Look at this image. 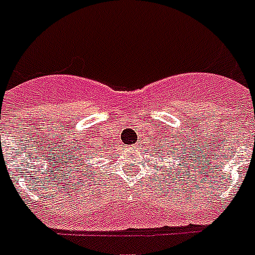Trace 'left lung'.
I'll use <instances>...</instances> for the list:
<instances>
[{
	"label": "left lung",
	"instance_id": "8db88e82",
	"mask_svg": "<svg viewBox=\"0 0 255 255\" xmlns=\"http://www.w3.org/2000/svg\"><path fill=\"white\" fill-rule=\"evenodd\" d=\"M171 138H172V139L158 140V142L154 144L151 152H154V156L156 158L155 166L158 164V160H159L157 159L158 157L160 158L162 162L171 163V160H172V162H175V160H180L182 164H184L185 156L188 155V154L183 152L184 151V143L180 142V146H179V144L174 140V134H172V137ZM158 139H159V138H158ZM189 151H191V148H189ZM167 174H170V172L167 171ZM179 174H180V172H179Z\"/></svg>",
	"mask_w": 255,
	"mask_h": 255
}]
</instances>
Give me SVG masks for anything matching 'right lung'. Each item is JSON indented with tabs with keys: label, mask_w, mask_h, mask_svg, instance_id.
<instances>
[{
	"label": "right lung",
	"mask_w": 255,
	"mask_h": 255,
	"mask_svg": "<svg viewBox=\"0 0 255 255\" xmlns=\"http://www.w3.org/2000/svg\"><path fill=\"white\" fill-rule=\"evenodd\" d=\"M87 144H88V146H80V151H79V155L76 156L77 159H79V158H81L80 159V162H76V166L77 167H81V168H85V170H87V168H91V164H92V158H93V155H91V154H89V149H92L93 151H97V148H99V146H97V147H95V144H93V146H91V143H88V142H87Z\"/></svg>",
	"instance_id": "1"
}]
</instances>
